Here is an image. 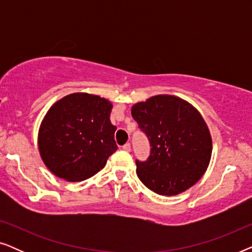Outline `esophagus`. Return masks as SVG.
Returning a JSON list of instances; mask_svg holds the SVG:
<instances>
[{
	"label": "esophagus",
	"instance_id": "1",
	"mask_svg": "<svg viewBox=\"0 0 252 252\" xmlns=\"http://www.w3.org/2000/svg\"><path fill=\"white\" fill-rule=\"evenodd\" d=\"M123 149L125 150V151H130V144H129V143L124 144V146H123Z\"/></svg>",
	"mask_w": 252,
	"mask_h": 252
}]
</instances>
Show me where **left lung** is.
Here are the masks:
<instances>
[{
  "instance_id": "1",
  "label": "left lung",
  "mask_w": 252,
  "mask_h": 252,
  "mask_svg": "<svg viewBox=\"0 0 252 252\" xmlns=\"http://www.w3.org/2000/svg\"><path fill=\"white\" fill-rule=\"evenodd\" d=\"M132 117L150 142V156L136 160L142 184L159 195L187 190L203 177L212 153L201 113L185 99L157 95L133 105Z\"/></svg>"
}]
</instances>
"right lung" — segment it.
I'll list each match as a JSON object with an SVG mask.
<instances>
[{
	"label": "right lung",
	"instance_id": "add662e5",
	"mask_svg": "<svg viewBox=\"0 0 252 252\" xmlns=\"http://www.w3.org/2000/svg\"><path fill=\"white\" fill-rule=\"evenodd\" d=\"M112 104L87 93L61 98L49 109L37 136L39 151L46 166L66 181H82L105 166L117 150L110 122Z\"/></svg>",
	"mask_w": 252,
	"mask_h": 252
}]
</instances>
